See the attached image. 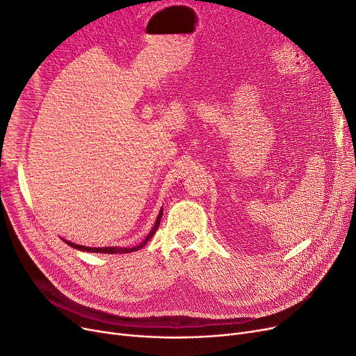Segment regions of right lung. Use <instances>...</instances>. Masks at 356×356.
<instances>
[{"instance_id": "obj_1", "label": "right lung", "mask_w": 356, "mask_h": 356, "mask_svg": "<svg viewBox=\"0 0 356 356\" xmlns=\"http://www.w3.org/2000/svg\"><path fill=\"white\" fill-rule=\"evenodd\" d=\"M161 216H163V209L159 212V216H157V219H156V223H154V227L152 228V231H149V234L145 236V239L141 242V244H138L137 247H133V248H120V247H105V248H89V247H85V245H78V244H73V242H69V241H66V239H63L67 245H70V247H73V248H76V250H81V251H86V252H99V254H128V252H133V251H138L140 248H143L147 242L149 241V238H152L154 234H156V231H157V228H159V225H160V219H161Z\"/></svg>"}]
</instances>
